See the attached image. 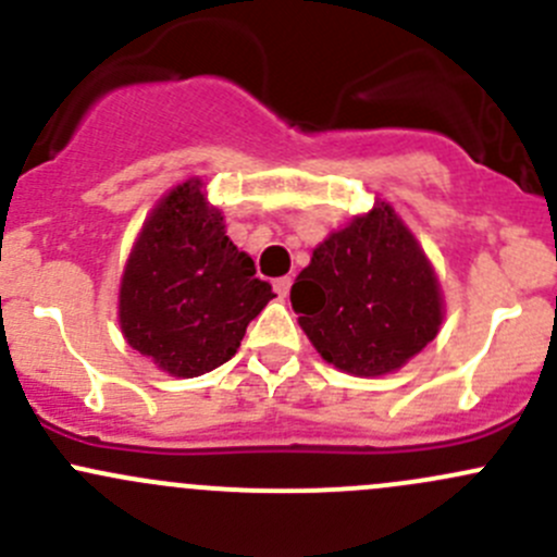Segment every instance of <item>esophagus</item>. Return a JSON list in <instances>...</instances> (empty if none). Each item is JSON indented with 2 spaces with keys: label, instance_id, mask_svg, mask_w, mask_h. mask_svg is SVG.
Listing matches in <instances>:
<instances>
[{
  "label": "esophagus",
  "instance_id": "34e87169",
  "mask_svg": "<svg viewBox=\"0 0 557 557\" xmlns=\"http://www.w3.org/2000/svg\"><path fill=\"white\" fill-rule=\"evenodd\" d=\"M290 285H294V280H290V277L274 280V294H277L280 299H285V296L290 294Z\"/></svg>",
  "mask_w": 557,
  "mask_h": 557
}]
</instances>
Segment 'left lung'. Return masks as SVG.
<instances>
[{"label": "left lung", "mask_w": 557, "mask_h": 557, "mask_svg": "<svg viewBox=\"0 0 557 557\" xmlns=\"http://www.w3.org/2000/svg\"><path fill=\"white\" fill-rule=\"evenodd\" d=\"M290 305L320 358L352 377L401 369L445 320L429 256L380 199L314 247L290 288Z\"/></svg>", "instance_id": "8db88e82"}]
</instances>
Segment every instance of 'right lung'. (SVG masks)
Listing matches in <instances>:
<instances>
[{"mask_svg":"<svg viewBox=\"0 0 557 557\" xmlns=\"http://www.w3.org/2000/svg\"><path fill=\"white\" fill-rule=\"evenodd\" d=\"M274 299L256 263L226 237L201 177L166 190L145 218L117 290L123 339L170 377H199L237 352Z\"/></svg>","mask_w":557,"mask_h":557,"instance_id":"obj_1","label":"right lung"}]
</instances>
